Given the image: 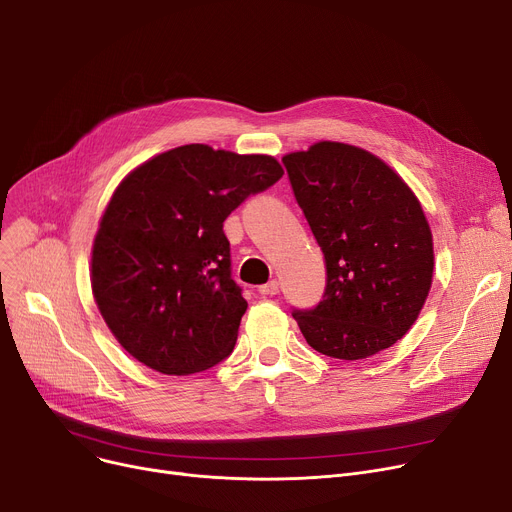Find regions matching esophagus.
<instances>
[{"mask_svg":"<svg viewBox=\"0 0 512 512\" xmlns=\"http://www.w3.org/2000/svg\"><path fill=\"white\" fill-rule=\"evenodd\" d=\"M259 292L263 294V297H274V294L280 292V284H278V280H270L267 284L259 286Z\"/></svg>","mask_w":512,"mask_h":512,"instance_id":"obj_1","label":"esophagus"}]
</instances>
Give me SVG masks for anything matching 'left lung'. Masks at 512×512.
Instances as JSON below:
<instances>
[{
    "instance_id": "left-lung-1",
    "label": "left lung",
    "mask_w": 512,
    "mask_h": 512,
    "mask_svg": "<svg viewBox=\"0 0 512 512\" xmlns=\"http://www.w3.org/2000/svg\"><path fill=\"white\" fill-rule=\"evenodd\" d=\"M294 199L326 259L324 299L292 317L311 348L357 361L405 336L434 274L421 203L365 149L321 141L282 157Z\"/></svg>"
}]
</instances>
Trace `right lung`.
Masks as SVG:
<instances>
[{
    "instance_id": "1",
    "label": "right lung",
    "mask_w": 512,
    "mask_h": 512,
    "mask_svg": "<svg viewBox=\"0 0 512 512\" xmlns=\"http://www.w3.org/2000/svg\"><path fill=\"white\" fill-rule=\"evenodd\" d=\"M284 170L270 155L182 145L132 170L93 242L95 303L126 351L166 375L205 371L236 344L247 311L224 220Z\"/></svg>"
}]
</instances>
